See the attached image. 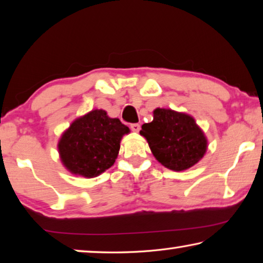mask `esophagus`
<instances>
[{"label":"esophagus","mask_w":263,"mask_h":263,"mask_svg":"<svg viewBox=\"0 0 263 263\" xmlns=\"http://www.w3.org/2000/svg\"><path fill=\"white\" fill-rule=\"evenodd\" d=\"M131 130L133 132H139L140 125H139V124H131Z\"/></svg>","instance_id":"34e87169"}]
</instances>
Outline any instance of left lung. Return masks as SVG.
I'll use <instances>...</instances> for the list:
<instances>
[{"label": "left lung", "instance_id": "1", "mask_svg": "<svg viewBox=\"0 0 263 263\" xmlns=\"http://www.w3.org/2000/svg\"><path fill=\"white\" fill-rule=\"evenodd\" d=\"M140 135L154 158L174 172L195 166L208 149L206 137L193 116L172 109H155L153 121L141 126Z\"/></svg>", "mask_w": 263, "mask_h": 263}]
</instances>
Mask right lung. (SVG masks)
Returning <instances> with one entry per match:
<instances>
[{
	"mask_svg": "<svg viewBox=\"0 0 263 263\" xmlns=\"http://www.w3.org/2000/svg\"><path fill=\"white\" fill-rule=\"evenodd\" d=\"M130 128L105 110L95 109L72 122L58 141L61 163L77 176L92 179L115 163Z\"/></svg>",
	"mask_w": 263,
	"mask_h": 263,
	"instance_id": "obj_1",
	"label": "right lung"
}]
</instances>
